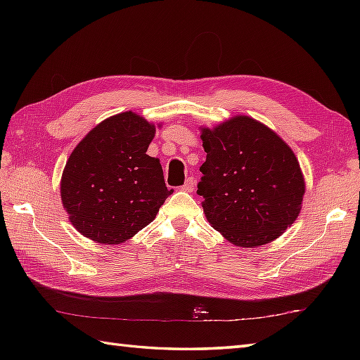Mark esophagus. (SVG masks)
<instances>
[{
  "instance_id": "34e87169",
  "label": "esophagus",
  "mask_w": 360,
  "mask_h": 360,
  "mask_svg": "<svg viewBox=\"0 0 360 360\" xmlns=\"http://www.w3.org/2000/svg\"><path fill=\"white\" fill-rule=\"evenodd\" d=\"M182 190H184V192H193V190H195V179L193 178H187L186 184L182 186Z\"/></svg>"
}]
</instances>
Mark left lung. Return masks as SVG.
<instances>
[{"label": "left lung", "instance_id": "left-lung-1", "mask_svg": "<svg viewBox=\"0 0 360 360\" xmlns=\"http://www.w3.org/2000/svg\"><path fill=\"white\" fill-rule=\"evenodd\" d=\"M200 131L207 156L198 195L210 226L238 248L277 240L300 215L307 190L294 151L244 114Z\"/></svg>", "mask_w": 360, "mask_h": 360}]
</instances>
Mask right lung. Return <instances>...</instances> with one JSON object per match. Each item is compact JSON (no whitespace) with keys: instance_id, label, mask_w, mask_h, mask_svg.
<instances>
[{"instance_id":"1","label":"right lung","mask_w":360,"mask_h":360,"mask_svg":"<svg viewBox=\"0 0 360 360\" xmlns=\"http://www.w3.org/2000/svg\"><path fill=\"white\" fill-rule=\"evenodd\" d=\"M155 134V124L125 111L102 120L72 150L60 196L83 236L114 246L156 218L173 190L165 186L160 160L147 155Z\"/></svg>"}]
</instances>
